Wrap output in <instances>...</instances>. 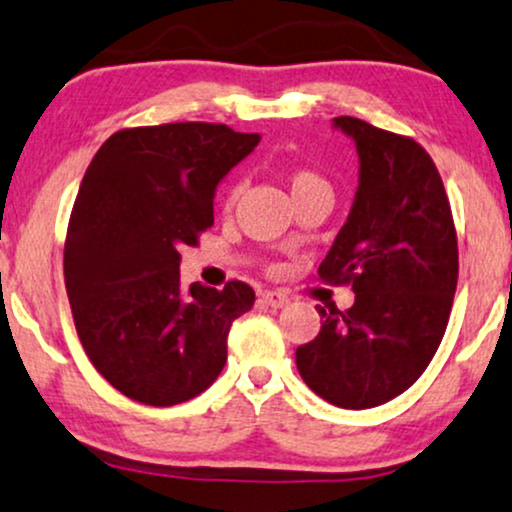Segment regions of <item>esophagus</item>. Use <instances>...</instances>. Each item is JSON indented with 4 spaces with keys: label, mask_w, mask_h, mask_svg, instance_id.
I'll return each instance as SVG.
<instances>
[{
    "label": "esophagus",
    "mask_w": 512,
    "mask_h": 512,
    "mask_svg": "<svg viewBox=\"0 0 512 512\" xmlns=\"http://www.w3.org/2000/svg\"><path fill=\"white\" fill-rule=\"evenodd\" d=\"M260 300H262L264 305H269V307H283V305L291 303V298H288V295H283L281 291H267V293H262Z\"/></svg>",
    "instance_id": "1"
}]
</instances>
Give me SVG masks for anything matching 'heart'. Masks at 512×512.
Masks as SVG:
<instances>
[{
  "label": "heart",
  "instance_id": "1",
  "mask_svg": "<svg viewBox=\"0 0 512 512\" xmlns=\"http://www.w3.org/2000/svg\"><path fill=\"white\" fill-rule=\"evenodd\" d=\"M288 188H291L293 197L312 193V190H331L329 181H326L319 171L310 169V166H293V169H288ZM238 197H240V183H229V188L224 190V197H221V207H224V212H231V209L236 207Z\"/></svg>",
  "mask_w": 512,
  "mask_h": 512
}]
</instances>
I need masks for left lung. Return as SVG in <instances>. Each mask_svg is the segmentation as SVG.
Masks as SVG:
<instances>
[{
	"label": "left lung",
	"instance_id": "1",
	"mask_svg": "<svg viewBox=\"0 0 512 512\" xmlns=\"http://www.w3.org/2000/svg\"><path fill=\"white\" fill-rule=\"evenodd\" d=\"M336 126L355 140L360 186L317 274L353 286L355 305H317L324 324L295 350V365L317 396L365 410L408 391L439 350L458 286V236L439 169L417 140L353 116Z\"/></svg>",
	"mask_w": 512,
	"mask_h": 512
}]
</instances>
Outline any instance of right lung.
<instances>
[{"mask_svg":"<svg viewBox=\"0 0 512 512\" xmlns=\"http://www.w3.org/2000/svg\"><path fill=\"white\" fill-rule=\"evenodd\" d=\"M260 133L183 121L121 128L85 171L64 243V281L85 355L116 391L169 408L200 396L226 365L233 319L255 291L181 288L186 245L214 224L217 183Z\"/></svg>","mask_w":512,"mask_h":512,"instance_id":"obj_1","label":"right lung"}]
</instances>
